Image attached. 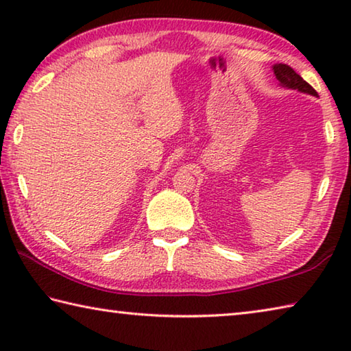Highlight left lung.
Here are the masks:
<instances>
[{
  "label": "left lung",
  "instance_id": "left-lung-1",
  "mask_svg": "<svg viewBox=\"0 0 351 351\" xmlns=\"http://www.w3.org/2000/svg\"><path fill=\"white\" fill-rule=\"evenodd\" d=\"M274 74L283 86L293 88V90H299L302 93H308L311 94V96H317V91L314 90L310 83L302 79V77L297 74L293 68L288 66V64H282V63L276 64Z\"/></svg>",
  "mask_w": 351,
  "mask_h": 351
}]
</instances>
